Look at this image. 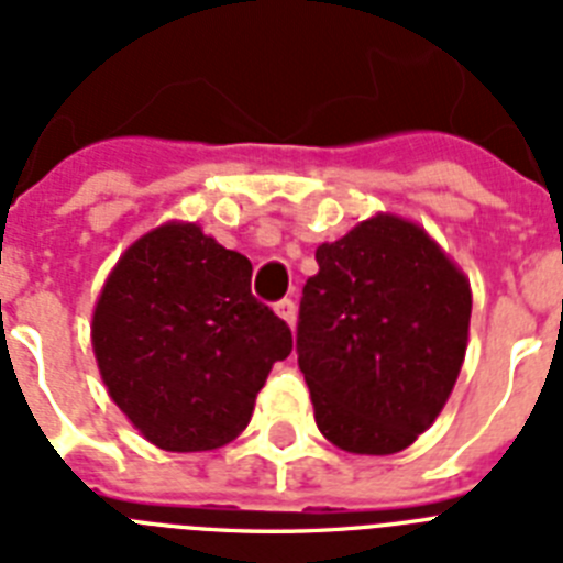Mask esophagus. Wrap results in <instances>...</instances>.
Segmentation results:
<instances>
[{
	"instance_id": "34e87169",
	"label": "esophagus",
	"mask_w": 563,
	"mask_h": 563,
	"mask_svg": "<svg viewBox=\"0 0 563 563\" xmlns=\"http://www.w3.org/2000/svg\"><path fill=\"white\" fill-rule=\"evenodd\" d=\"M274 311H277V314H280V318L286 320V323H289V329H295V323H297V306H295V300H280V303L274 306Z\"/></svg>"
}]
</instances>
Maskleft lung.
I'll return each mask as SVG.
<instances>
[{
    "mask_svg": "<svg viewBox=\"0 0 563 563\" xmlns=\"http://www.w3.org/2000/svg\"><path fill=\"white\" fill-rule=\"evenodd\" d=\"M297 363L325 441L395 455L450 400L470 340V277L406 217L372 214L318 245Z\"/></svg>",
    "mask_w": 563,
    "mask_h": 563,
    "instance_id": "1",
    "label": "left lung"
}]
</instances>
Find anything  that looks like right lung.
<instances>
[{
    "instance_id": "obj_1",
    "label": "right lung",
    "mask_w": 563,
    "mask_h": 563,
    "mask_svg": "<svg viewBox=\"0 0 563 563\" xmlns=\"http://www.w3.org/2000/svg\"><path fill=\"white\" fill-rule=\"evenodd\" d=\"M99 375L165 452H209L249 427L291 332L252 297V263L197 223L168 220L122 252L91 318Z\"/></svg>"
}]
</instances>
